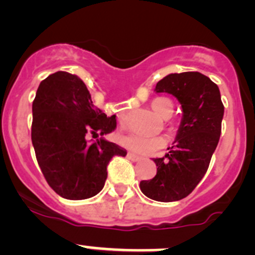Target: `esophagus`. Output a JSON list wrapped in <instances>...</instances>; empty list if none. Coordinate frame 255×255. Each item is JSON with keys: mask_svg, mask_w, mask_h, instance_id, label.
<instances>
[{"mask_svg": "<svg viewBox=\"0 0 255 255\" xmlns=\"http://www.w3.org/2000/svg\"><path fill=\"white\" fill-rule=\"evenodd\" d=\"M128 160H131V161H140L141 160V157L140 156H137V155H135V153H132V152H128Z\"/></svg>", "mask_w": 255, "mask_h": 255, "instance_id": "obj_1", "label": "esophagus"}]
</instances>
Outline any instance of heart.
I'll list each match as a JSON object with an SVG mask.
<instances>
[{
  "mask_svg": "<svg viewBox=\"0 0 255 255\" xmlns=\"http://www.w3.org/2000/svg\"><path fill=\"white\" fill-rule=\"evenodd\" d=\"M151 108L156 114L160 115L163 119L171 118L173 113L172 103L165 98H158L151 103ZM122 123L127 120V112H120L119 114ZM119 143L125 148L135 152L137 155H150L156 152L167 145V140L163 136H153V137H146V136L138 135V133L130 132L119 136Z\"/></svg>",
  "mask_w": 255,
  "mask_h": 255,
  "instance_id": "b5f03b06",
  "label": "heart"
}]
</instances>
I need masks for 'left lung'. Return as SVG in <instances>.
<instances>
[{"label":"left lung","instance_id":"obj_1","mask_svg":"<svg viewBox=\"0 0 255 255\" xmlns=\"http://www.w3.org/2000/svg\"><path fill=\"white\" fill-rule=\"evenodd\" d=\"M155 90L177 98L183 115L173 146L165 157L153 158L157 172L141 181L140 190L151 200L173 202L187 197L207 172L221 136L224 107L216 83L198 72L166 75Z\"/></svg>","mask_w":255,"mask_h":255}]
</instances>
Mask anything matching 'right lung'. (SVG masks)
Segmentation results:
<instances>
[{
  "label": "right lung",
  "instance_id": "right-lung-1",
  "mask_svg": "<svg viewBox=\"0 0 255 255\" xmlns=\"http://www.w3.org/2000/svg\"><path fill=\"white\" fill-rule=\"evenodd\" d=\"M32 143L48 185L67 200L98 195L108 177L107 166L127 150L100 138L117 128L115 115L95 108L80 78L57 72L42 80L32 104Z\"/></svg>",
  "mask_w": 255,
  "mask_h": 255
}]
</instances>
